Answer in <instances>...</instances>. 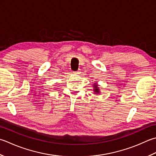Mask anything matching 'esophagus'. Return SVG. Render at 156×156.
<instances>
[{
	"label": "esophagus",
	"mask_w": 156,
	"mask_h": 156,
	"mask_svg": "<svg viewBox=\"0 0 156 156\" xmlns=\"http://www.w3.org/2000/svg\"><path fill=\"white\" fill-rule=\"evenodd\" d=\"M73 74H74L76 75H78L80 74V72L79 71V70H78V71H75V72H73Z\"/></svg>",
	"instance_id": "esophagus-1"
}]
</instances>
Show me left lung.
Masks as SVG:
<instances>
[{
    "label": "left lung",
    "instance_id": "obj_1",
    "mask_svg": "<svg viewBox=\"0 0 156 156\" xmlns=\"http://www.w3.org/2000/svg\"><path fill=\"white\" fill-rule=\"evenodd\" d=\"M93 91H94V93L95 94H100L101 91H100V89H99V84H97V82H94V83L93 84Z\"/></svg>",
    "mask_w": 156,
    "mask_h": 156
}]
</instances>
